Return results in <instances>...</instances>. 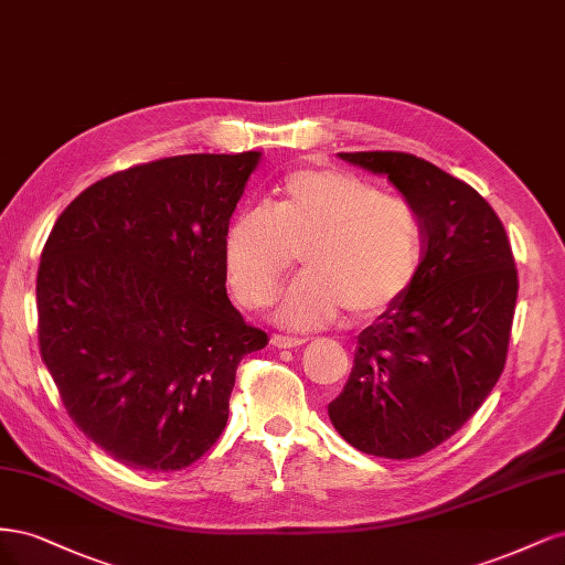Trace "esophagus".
Returning <instances> with one entry per match:
<instances>
[{
    "instance_id": "obj_1",
    "label": "esophagus",
    "mask_w": 565,
    "mask_h": 565,
    "mask_svg": "<svg viewBox=\"0 0 565 565\" xmlns=\"http://www.w3.org/2000/svg\"><path fill=\"white\" fill-rule=\"evenodd\" d=\"M306 339H299V337H285V334H273L270 337V344L276 349H297L301 347Z\"/></svg>"
}]
</instances>
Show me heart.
Here are the masks:
<instances>
[{
  "label": "heart",
  "mask_w": 565,
  "mask_h": 565,
  "mask_svg": "<svg viewBox=\"0 0 565 565\" xmlns=\"http://www.w3.org/2000/svg\"><path fill=\"white\" fill-rule=\"evenodd\" d=\"M303 276L280 297L276 320L320 328L339 311L372 320L415 285L424 256L417 210L403 198L334 167L287 174L266 210H245L224 233V266L235 299L266 306L295 268Z\"/></svg>",
  "instance_id": "b5f03b06"
}]
</instances>
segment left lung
Returning <instances> with one entry per match:
<instances>
[{
  "mask_svg": "<svg viewBox=\"0 0 565 565\" xmlns=\"http://www.w3.org/2000/svg\"><path fill=\"white\" fill-rule=\"evenodd\" d=\"M413 204L424 256L409 292L358 334L351 377L328 405L355 450L409 459L448 440L498 384L519 273L500 216L465 181L409 152H339Z\"/></svg>",
  "mask_w": 565,
  "mask_h": 565,
  "instance_id": "obj_1",
  "label": "left lung"
}]
</instances>
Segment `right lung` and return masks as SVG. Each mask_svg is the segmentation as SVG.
<instances>
[{
    "label": "right lung",
    "mask_w": 565,
    "mask_h": 565,
    "mask_svg": "<svg viewBox=\"0 0 565 565\" xmlns=\"http://www.w3.org/2000/svg\"><path fill=\"white\" fill-rule=\"evenodd\" d=\"M259 150L136 164L82 191L38 270L42 361L67 415L143 471H179L228 422L235 370L268 344L226 295L224 233Z\"/></svg>",
    "instance_id": "1"
}]
</instances>
